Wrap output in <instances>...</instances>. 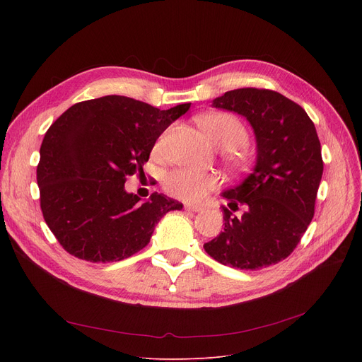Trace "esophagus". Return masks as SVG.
<instances>
[{"instance_id": "34e87169", "label": "esophagus", "mask_w": 362, "mask_h": 362, "mask_svg": "<svg viewBox=\"0 0 362 362\" xmlns=\"http://www.w3.org/2000/svg\"><path fill=\"white\" fill-rule=\"evenodd\" d=\"M185 210H186V211L199 213V211L204 210V208H202V205H198V204H186V205H185Z\"/></svg>"}]
</instances>
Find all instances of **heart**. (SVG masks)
I'll list each match as a JSON object with an SVG mask.
<instances>
[{"instance_id": "b5f03b06", "label": "heart", "mask_w": 362, "mask_h": 362, "mask_svg": "<svg viewBox=\"0 0 362 362\" xmlns=\"http://www.w3.org/2000/svg\"><path fill=\"white\" fill-rule=\"evenodd\" d=\"M198 126L216 146L223 148L227 160L239 161L242 158V145L246 142V130L243 124L232 114L210 112L202 114L197 119ZM164 135L156 144V152L163 146ZM216 185L213 175L202 173L189 168H177L170 171L164 177L163 186L165 191L176 198L185 201H198L211 191Z\"/></svg>"}]
</instances>
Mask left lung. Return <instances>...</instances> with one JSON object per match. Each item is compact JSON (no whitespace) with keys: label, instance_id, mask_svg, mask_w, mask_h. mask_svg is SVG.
I'll return each instance as SVG.
<instances>
[{"label":"left lung","instance_id":"1","mask_svg":"<svg viewBox=\"0 0 362 362\" xmlns=\"http://www.w3.org/2000/svg\"><path fill=\"white\" fill-rule=\"evenodd\" d=\"M251 124L257 142L248 176L221 194L224 230L204 245L216 261L240 270H258L288 258L314 217L322 176L317 130L300 105L281 93L242 88L213 100ZM242 215H235L238 206Z\"/></svg>","mask_w":362,"mask_h":362}]
</instances>
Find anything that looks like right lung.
<instances>
[{
	"mask_svg": "<svg viewBox=\"0 0 362 362\" xmlns=\"http://www.w3.org/2000/svg\"><path fill=\"white\" fill-rule=\"evenodd\" d=\"M160 110L122 95L71 105L47 130L36 180L44 218L63 248L90 262L132 257L157 223L183 204L163 194L126 192L161 133L189 110Z\"/></svg>",
	"mask_w": 362,
	"mask_h": 362,
	"instance_id": "1",
	"label": "right lung"
}]
</instances>
